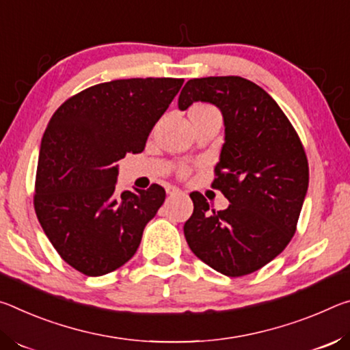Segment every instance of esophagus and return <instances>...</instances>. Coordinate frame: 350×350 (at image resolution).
Masks as SVG:
<instances>
[{
    "instance_id": "esophagus-1",
    "label": "esophagus",
    "mask_w": 350,
    "mask_h": 350,
    "mask_svg": "<svg viewBox=\"0 0 350 350\" xmlns=\"http://www.w3.org/2000/svg\"><path fill=\"white\" fill-rule=\"evenodd\" d=\"M167 193H169V196H178V193H181V191H180V189H176V187H169Z\"/></svg>"
}]
</instances>
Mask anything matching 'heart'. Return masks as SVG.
<instances>
[{"mask_svg":"<svg viewBox=\"0 0 350 350\" xmlns=\"http://www.w3.org/2000/svg\"><path fill=\"white\" fill-rule=\"evenodd\" d=\"M211 114H220L215 107L209 104H196L191 110H189V118H203V116H211ZM180 174L185 176L187 175V169L183 167L180 169Z\"/></svg>","mask_w":350,"mask_h":350,"instance_id":"heart-1","label":"heart"}]
</instances>
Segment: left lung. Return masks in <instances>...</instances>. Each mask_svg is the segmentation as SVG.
<instances>
[{"mask_svg":"<svg viewBox=\"0 0 350 350\" xmlns=\"http://www.w3.org/2000/svg\"><path fill=\"white\" fill-rule=\"evenodd\" d=\"M220 108L225 144L213 187L229 200L209 209L192 192L193 213L185 223L189 248L229 278L260 270L296 232L308 187V163L293 125L259 85L239 76L192 79L178 97L180 110L193 102Z\"/></svg>","mask_w":350,"mask_h":350,"instance_id":"left-lung-1","label":"left lung"}]
</instances>
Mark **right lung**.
Wrapping results in <instances>:
<instances>
[{
  "instance_id": "obj_1",
  "label": "right lung",
  "mask_w": 350,
  "mask_h": 350,
  "mask_svg": "<svg viewBox=\"0 0 350 350\" xmlns=\"http://www.w3.org/2000/svg\"><path fill=\"white\" fill-rule=\"evenodd\" d=\"M183 82L111 80L70 97L51 118L40 146L33 208L57 253L77 271L102 276L129 262L164 203L158 185L116 196V163L144 150Z\"/></svg>"
}]
</instances>
